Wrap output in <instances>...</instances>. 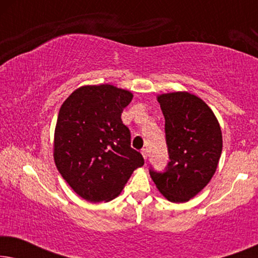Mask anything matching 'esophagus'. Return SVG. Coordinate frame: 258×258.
<instances>
[{
  "mask_svg": "<svg viewBox=\"0 0 258 258\" xmlns=\"http://www.w3.org/2000/svg\"><path fill=\"white\" fill-rule=\"evenodd\" d=\"M141 154H142V156H143L144 160H147V157H148V151H147V149H144V148H143V149L141 150Z\"/></svg>",
  "mask_w": 258,
  "mask_h": 258,
  "instance_id": "34e87169",
  "label": "esophagus"
}]
</instances>
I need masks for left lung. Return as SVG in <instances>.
<instances>
[{
    "mask_svg": "<svg viewBox=\"0 0 258 258\" xmlns=\"http://www.w3.org/2000/svg\"><path fill=\"white\" fill-rule=\"evenodd\" d=\"M165 119L170 162L164 172L150 169L156 188L170 202L184 203L213 178L222 154V132L206 102L186 91L157 96Z\"/></svg>",
    "mask_w": 258,
    "mask_h": 258,
    "instance_id": "1",
    "label": "left lung"
}]
</instances>
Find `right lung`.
<instances>
[{
	"instance_id": "1",
	"label": "right lung",
	"mask_w": 258,
	"mask_h": 258,
	"mask_svg": "<svg viewBox=\"0 0 258 258\" xmlns=\"http://www.w3.org/2000/svg\"><path fill=\"white\" fill-rule=\"evenodd\" d=\"M133 100L111 84L77 88L63 102L54 135V161L72 189L91 203L109 202L144 160L130 147L121 114Z\"/></svg>"
}]
</instances>
